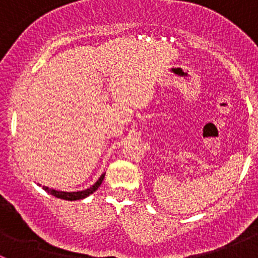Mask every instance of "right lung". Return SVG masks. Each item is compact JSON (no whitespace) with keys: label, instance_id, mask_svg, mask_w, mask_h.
Listing matches in <instances>:
<instances>
[{"label":"right lung","instance_id":"obj_1","mask_svg":"<svg viewBox=\"0 0 258 258\" xmlns=\"http://www.w3.org/2000/svg\"><path fill=\"white\" fill-rule=\"evenodd\" d=\"M103 178H105V173H103V175L101 176L100 178H98V181L96 182L95 184H92V186H91L90 188L83 189V191H77V192L56 191V189H53V188H48V187H46V186H43V189H45V191H47L48 194H51L52 196L57 197V199L67 200V201H76V200H82V199H86V197L90 196L91 194H93V192H95L96 189H97L98 187H100V184L102 183Z\"/></svg>","mask_w":258,"mask_h":258}]
</instances>
